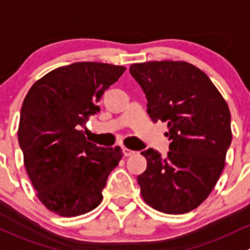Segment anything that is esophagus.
I'll return each mask as SVG.
<instances>
[{"mask_svg": "<svg viewBox=\"0 0 250 250\" xmlns=\"http://www.w3.org/2000/svg\"><path fill=\"white\" fill-rule=\"evenodd\" d=\"M135 153H136V151L130 150V149H127V148H125V149H124V156H126V158H128V156L135 155Z\"/></svg>", "mask_w": 250, "mask_h": 250, "instance_id": "1", "label": "esophagus"}]
</instances>
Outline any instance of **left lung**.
<instances>
[{
  "label": "left lung",
  "mask_w": 250,
  "mask_h": 250,
  "mask_svg": "<svg viewBox=\"0 0 250 250\" xmlns=\"http://www.w3.org/2000/svg\"><path fill=\"white\" fill-rule=\"evenodd\" d=\"M130 73L146 94L153 122L167 123L166 158L142 151L137 177L146 205L167 214L199 207L217 184L232 140L229 106L207 74L185 61L132 63Z\"/></svg>",
  "instance_id": "obj_1"
}]
</instances>
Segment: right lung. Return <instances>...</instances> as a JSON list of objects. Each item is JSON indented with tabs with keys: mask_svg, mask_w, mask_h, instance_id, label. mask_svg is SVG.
I'll use <instances>...</instances> for the list:
<instances>
[{
	"mask_svg": "<svg viewBox=\"0 0 250 250\" xmlns=\"http://www.w3.org/2000/svg\"><path fill=\"white\" fill-rule=\"evenodd\" d=\"M124 66L74 62L53 69L27 92L18 140L37 197L50 212L77 217L95 209L110 172L123 158L120 146L89 142L83 127L96 114L104 92Z\"/></svg>",
	"mask_w": 250,
	"mask_h": 250,
	"instance_id": "right-lung-1",
	"label": "right lung"
}]
</instances>
